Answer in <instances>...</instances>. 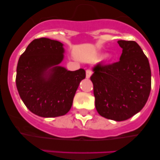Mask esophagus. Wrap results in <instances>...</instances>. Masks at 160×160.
Wrapping results in <instances>:
<instances>
[{"instance_id":"34e87169","label":"esophagus","mask_w":160,"mask_h":160,"mask_svg":"<svg viewBox=\"0 0 160 160\" xmlns=\"http://www.w3.org/2000/svg\"><path fill=\"white\" fill-rule=\"evenodd\" d=\"M92 74V71L90 69H87L86 71V78H89Z\"/></svg>"}]
</instances>
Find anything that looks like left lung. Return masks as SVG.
<instances>
[{"mask_svg": "<svg viewBox=\"0 0 160 160\" xmlns=\"http://www.w3.org/2000/svg\"><path fill=\"white\" fill-rule=\"evenodd\" d=\"M122 49L119 61L98 63L90 79L95 108L106 119L120 122L138 113L147 102L152 85L148 60L134 41H118Z\"/></svg>", "mask_w": 160, "mask_h": 160, "instance_id": "1", "label": "left lung"}]
</instances>
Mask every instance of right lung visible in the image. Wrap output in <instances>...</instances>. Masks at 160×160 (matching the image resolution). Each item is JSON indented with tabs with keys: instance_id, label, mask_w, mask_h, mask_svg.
Segmentation results:
<instances>
[{
	"instance_id": "right-lung-1",
	"label": "right lung",
	"mask_w": 160,
	"mask_h": 160,
	"mask_svg": "<svg viewBox=\"0 0 160 160\" xmlns=\"http://www.w3.org/2000/svg\"><path fill=\"white\" fill-rule=\"evenodd\" d=\"M60 41L47 38L32 41L19 59L16 84L26 107L41 117L63 116L71 109L84 69L59 66L65 50Z\"/></svg>"
}]
</instances>
